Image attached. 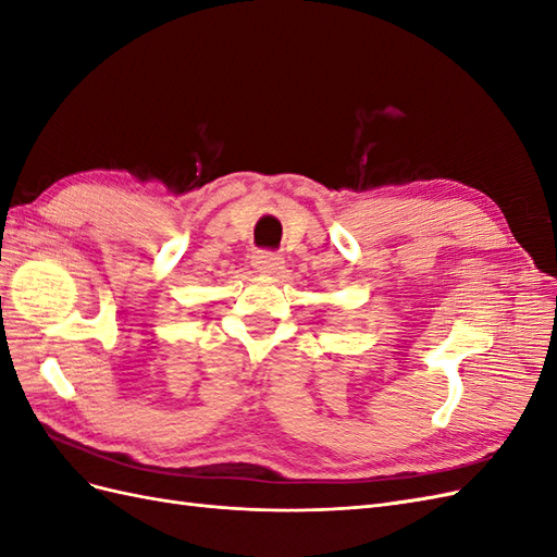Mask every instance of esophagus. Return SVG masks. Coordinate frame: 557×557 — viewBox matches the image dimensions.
<instances>
[{
	"label": "esophagus",
	"instance_id": "esophagus-1",
	"mask_svg": "<svg viewBox=\"0 0 557 557\" xmlns=\"http://www.w3.org/2000/svg\"><path fill=\"white\" fill-rule=\"evenodd\" d=\"M250 264L262 274H276L283 267V258L278 256V252H272V250H258L256 256L250 258Z\"/></svg>",
	"mask_w": 557,
	"mask_h": 557
}]
</instances>
